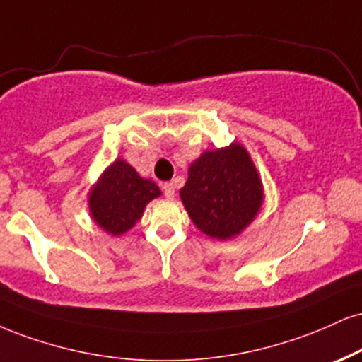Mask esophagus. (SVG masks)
I'll list each match as a JSON object with an SVG mask.
<instances>
[{
	"label": "esophagus",
	"instance_id": "1",
	"mask_svg": "<svg viewBox=\"0 0 362 362\" xmlns=\"http://www.w3.org/2000/svg\"><path fill=\"white\" fill-rule=\"evenodd\" d=\"M162 189H163V194L167 199L175 197V185H173L172 182H170V184H163Z\"/></svg>",
	"mask_w": 362,
	"mask_h": 362
}]
</instances>
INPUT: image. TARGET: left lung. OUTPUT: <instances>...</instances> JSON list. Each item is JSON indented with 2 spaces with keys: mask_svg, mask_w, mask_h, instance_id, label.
<instances>
[{
  "mask_svg": "<svg viewBox=\"0 0 362 362\" xmlns=\"http://www.w3.org/2000/svg\"><path fill=\"white\" fill-rule=\"evenodd\" d=\"M180 199L200 233L228 241L259 214L264 189L250 151L233 141L229 146L206 150L190 163Z\"/></svg>",
  "mask_w": 362,
  "mask_h": 362,
  "instance_id": "8db88e82",
  "label": "left lung"
}]
</instances>
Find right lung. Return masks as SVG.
<instances>
[{
    "label": "right lung",
    "instance_id": "right-lung-1",
    "mask_svg": "<svg viewBox=\"0 0 362 362\" xmlns=\"http://www.w3.org/2000/svg\"><path fill=\"white\" fill-rule=\"evenodd\" d=\"M162 190L143 178L123 158H116L87 192V206L98 228L111 236H123L141 219L148 202Z\"/></svg>",
    "mask_w": 362,
    "mask_h": 362
}]
</instances>
